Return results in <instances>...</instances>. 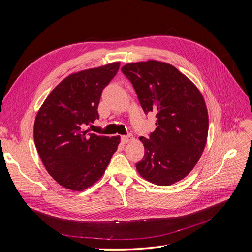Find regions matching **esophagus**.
Instances as JSON below:
<instances>
[{
	"label": "esophagus",
	"instance_id": "1",
	"mask_svg": "<svg viewBox=\"0 0 252 252\" xmlns=\"http://www.w3.org/2000/svg\"><path fill=\"white\" fill-rule=\"evenodd\" d=\"M133 140V136L131 135V134H129V135H123L121 138V141L123 142L124 144H127V143H129V142H131Z\"/></svg>",
	"mask_w": 252,
	"mask_h": 252
}]
</instances>
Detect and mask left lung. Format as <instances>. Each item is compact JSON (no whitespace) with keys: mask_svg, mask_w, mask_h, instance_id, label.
<instances>
[{"mask_svg":"<svg viewBox=\"0 0 252 252\" xmlns=\"http://www.w3.org/2000/svg\"><path fill=\"white\" fill-rule=\"evenodd\" d=\"M122 71L132 83L144 112L157 118L149 138H139L145 154L136 170L156 185H172L193 169L207 142L204 97L185 74L161 61L128 63Z\"/></svg>","mask_w":252,"mask_h":252,"instance_id":"left-lung-1","label":"left lung"}]
</instances>
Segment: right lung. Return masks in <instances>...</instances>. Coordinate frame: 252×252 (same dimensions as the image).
<instances>
[{
	"instance_id": "1",
	"label": "right lung",
	"mask_w": 252,
	"mask_h": 252,
	"mask_svg": "<svg viewBox=\"0 0 252 252\" xmlns=\"http://www.w3.org/2000/svg\"><path fill=\"white\" fill-rule=\"evenodd\" d=\"M120 62L68 75L52 89L36 113L34 144L45 168L58 184L83 191L102 178L117 151L120 135L89 133L84 127L98 118L102 91Z\"/></svg>"
}]
</instances>
